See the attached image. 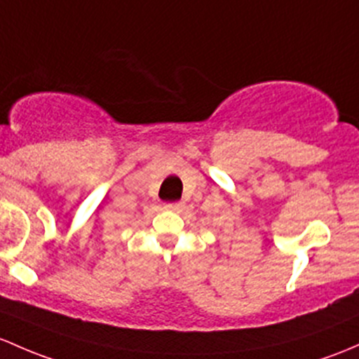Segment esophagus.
Masks as SVG:
<instances>
[{
  "label": "esophagus",
  "mask_w": 359,
  "mask_h": 359,
  "mask_svg": "<svg viewBox=\"0 0 359 359\" xmlns=\"http://www.w3.org/2000/svg\"><path fill=\"white\" fill-rule=\"evenodd\" d=\"M182 203H167V205H165V210H168V211H180L182 210Z\"/></svg>",
  "instance_id": "34e87169"
}]
</instances>
